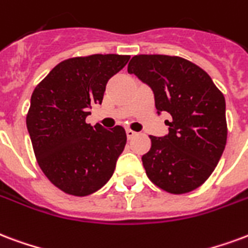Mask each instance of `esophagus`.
I'll return each instance as SVG.
<instances>
[{"instance_id":"obj_1","label":"esophagus","mask_w":248,"mask_h":248,"mask_svg":"<svg viewBox=\"0 0 248 248\" xmlns=\"http://www.w3.org/2000/svg\"><path fill=\"white\" fill-rule=\"evenodd\" d=\"M126 135H127V138L131 139L133 137H135V135H137V133H135V131H133V130L127 129V130H126Z\"/></svg>"}]
</instances>
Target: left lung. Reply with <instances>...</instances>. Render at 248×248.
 <instances>
[{"mask_svg": "<svg viewBox=\"0 0 248 248\" xmlns=\"http://www.w3.org/2000/svg\"><path fill=\"white\" fill-rule=\"evenodd\" d=\"M127 72L154 92L157 114L170 113L168 134L152 137L142 156L148 179L173 194L192 192L212 175L227 138L226 102L208 73L189 60L137 55Z\"/></svg>", "mask_w": 248, "mask_h": 248, "instance_id": "1", "label": "left lung"}]
</instances>
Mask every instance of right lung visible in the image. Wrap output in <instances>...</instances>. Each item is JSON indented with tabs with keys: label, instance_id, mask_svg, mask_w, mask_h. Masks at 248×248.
I'll list each match as a JSON object with an SVG mask.
<instances>
[{
	"label": "right lung",
	"instance_id": "obj_1",
	"mask_svg": "<svg viewBox=\"0 0 248 248\" xmlns=\"http://www.w3.org/2000/svg\"><path fill=\"white\" fill-rule=\"evenodd\" d=\"M129 55H91L59 63L34 89L26 124L38 164L55 186L88 196L113 176L126 144L122 126H91L89 110L104 98L106 84Z\"/></svg>",
	"mask_w": 248,
	"mask_h": 248
}]
</instances>
